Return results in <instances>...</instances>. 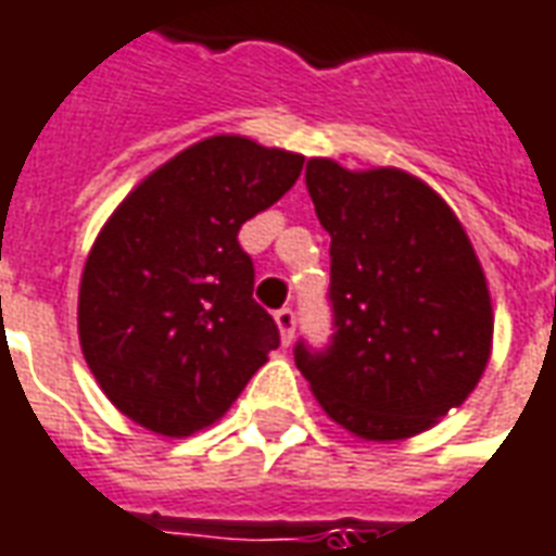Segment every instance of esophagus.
I'll list each match as a JSON object with an SVG mask.
<instances>
[{"label": "esophagus", "mask_w": 556, "mask_h": 556, "mask_svg": "<svg viewBox=\"0 0 556 556\" xmlns=\"http://www.w3.org/2000/svg\"><path fill=\"white\" fill-rule=\"evenodd\" d=\"M277 328H279V340H282V345H289L291 340H294V309L291 306H282V309H277Z\"/></svg>", "instance_id": "esophagus-1"}]
</instances>
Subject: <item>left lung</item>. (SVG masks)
<instances>
[{"label": "left lung", "instance_id": "obj_1", "mask_svg": "<svg viewBox=\"0 0 556 556\" xmlns=\"http://www.w3.org/2000/svg\"><path fill=\"white\" fill-rule=\"evenodd\" d=\"M331 235L333 343L294 349L331 421L367 442L418 437L479 386L494 343L488 279L454 211L400 168L306 162Z\"/></svg>", "mask_w": 556, "mask_h": 556}]
</instances>
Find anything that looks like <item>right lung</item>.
Here are the masks:
<instances>
[{"instance_id":"1","label":"right lung","mask_w":556,"mask_h":556,"mask_svg":"<svg viewBox=\"0 0 556 556\" xmlns=\"http://www.w3.org/2000/svg\"><path fill=\"white\" fill-rule=\"evenodd\" d=\"M304 156L213 135L159 165L92 243L77 294L89 370L119 413L159 437L219 421L279 345L252 301L240 225L301 177Z\"/></svg>"}]
</instances>
